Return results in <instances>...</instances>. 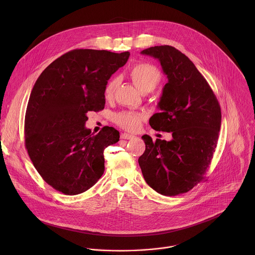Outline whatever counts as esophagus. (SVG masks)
I'll list each match as a JSON object with an SVG mask.
<instances>
[{"label": "esophagus", "instance_id": "esophagus-1", "mask_svg": "<svg viewBox=\"0 0 255 255\" xmlns=\"http://www.w3.org/2000/svg\"><path fill=\"white\" fill-rule=\"evenodd\" d=\"M132 137H134V136L131 134H128V133H122V135H121V138H123V139H130Z\"/></svg>", "mask_w": 255, "mask_h": 255}]
</instances>
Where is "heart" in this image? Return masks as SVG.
I'll use <instances>...</instances> for the list:
<instances>
[{
  "label": "heart",
  "mask_w": 255,
  "mask_h": 255,
  "mask_svg": "<svg viewBox=\"0 0 255 255\" xmlns=\"http://www.w3.org/2000/svg\"><path fill=\"white\" fill-rule=\"evenodd\" d=\"M129 75L134 85L144 93L153 91L162 79V74L159 69L149 63H140L135 65L131 69ZM119 84V77H113L108 81L104 89V97L107 100L114 97ZM143 115L134 112H121L115 116L116 124L129 131L137 130L140 127Z\"/></svg>",
  "instance_id": "heart-1"
}]
</instances>
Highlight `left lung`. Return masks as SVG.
<instances>
[{
    "mask_svg": "<svg viewBox=\"0 0 255 255\" xmlns=\"http://www.w3.org/2000/svg\"><path fill=\"white\" fill-rule=\"evenodd\" d=\"M141 54L158 59L169 80L158 104L160 113L150 118L149 125L172 132L173 139L153 141L143 135L145 151L138 163L150 187L175 196L204 180L218 143L221 107L206 79L181 51L164 45Z\"/></svg>",
    "mask_w": 255,
    "mask_h": 255,
    "instance_id": "1",
    "label": "left lung"
}]
</instances>
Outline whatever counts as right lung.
Here are the masks:
<instances>
[{
    "label": "right lung",
    "instance_id": "1",
    "mask_svg": "<svg viewBox=\"0 0 255 255\" xmlns=\"http://www.w3.org/2000/svg\"><path fill=\"white\" fill-rule=\"evenodd\" d=\"M129 52L75 49L50 64L31 91L24 120V143L42 179L56 190L75 195L93 186L105 170L104 150L120 132L85 128L87 113L104 109V89Z\"/></svg>",
    "mask_w": 255,
    "mask_h": 255
}]
</instances>
